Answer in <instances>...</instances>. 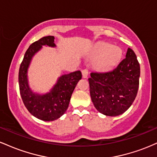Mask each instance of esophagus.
Here are the masks:
<instances>
[{"label": "esophagus", "instance_id": "34e87169", "mask_svg": "<svg viewBox=\"0 0 157 157\" xmlns=\"http://www.w3.org/2000/svg\"><path fill=\"white\" fill-rule=\"evenodd\" d=\"M82 75L83 78H87L88 75H89V71L87 69H83L82 71Z\"/></svg>", "mask_w": 157, "mask_h": 157}]
</instances>
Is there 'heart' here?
<instances>
[{
  "instance_id": "1",
  "label": "heart",
  "mask_w": 157,
  "mask_h": 157,
  "mask_svg": "<svg viewBox=\"0 0 157 157\" xmlns=\"http://www.w3.org/2000/svg\"><path fill=\"white\" fill-rule=\"evenodd\" d=\"M122 55V49L111 44H102L95 48L93 56L97 59L95 66L100 71H108L118 63Z\"/></svg>"
}]
</instances>
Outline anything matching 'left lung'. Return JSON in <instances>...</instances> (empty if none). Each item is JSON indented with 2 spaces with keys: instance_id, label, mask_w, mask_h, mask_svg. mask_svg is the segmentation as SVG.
I'll list each match as a JSON object with an SVG mask.
<instances>
[{
  "instance_id": "1",
  "label": "left lung",
  "mask_w": 157,
  "mask_h": 157,
  "mask_svg": "<svg viewBox=\"0 0 157 157\" xmlns=\"http://www.w3.org/2000/svg\"><path fill=\"white\" fill-rule=\"evenodd\" d=\"M140 76V63L130 48L125 58L111 71L91 72L89 78L90 95L96 109L110 117L127 111L137 94Z\"/></svg>"
}]
</instances>
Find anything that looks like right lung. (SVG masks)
Instances as JSON below:
<instances>
[{
	"mask_svg": "<svg viewBox=\"0 0 157 157\" xmlns=\"http://www.w3.org/2000/svg\"><path fill=\"white\" fill-rule=\"evenodd\" d=\"M56 47L54 36H46L30 45L19 69L20 93L25 106L31 114L44 121H54L64 114L77 82L82 78L80 71L63 75L49 92L44 94L32 91L28 81V68L32 57L43 47Z\"/></svg>",
	"mask_w": 157,
	"mask_h": 157,
	"instance_id": "right-lung-1",
	"label": "right lung"
}]
</instances>
